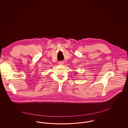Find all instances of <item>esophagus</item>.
<instances>
[{"label":"esophagus","instance_id":"34e87169","mask_svg":"<svg viewBox=\"0 0 128 128\" xmlns=\"http://www.w3.org/2000/svg\"><path fill=\"white\" fill-rule=\"evenodd\" d=\"M58 64H59L60 65H63V64H64V62H62V61H60V62H59Z\"/></svg>","mask_w":128,"mask_h":128}]
</instances>
